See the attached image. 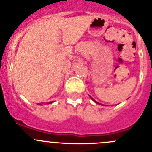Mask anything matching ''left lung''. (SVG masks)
Returning <instances> with one entry per match:
<instances>
[{"label":"left lung","instance_id":"obj_1","mask_svg":"<svg viewBox=\"0 0 152 152\" xmlns=\"http://www.w3.org/2000/svg\"><path fill=\"white\" fill-rule=\"evenodd\" d=\"M90 97H91V96H90ZM91 99H92V100H93V101H94V102H96V103H97V104H99V105H102V104H100V103H99V102H96V100H94V99H92V97H91Z\"/></svg>","mask_w":152,"mask_h":152}]
</instances>
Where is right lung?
<instances>
[{
	"instance_id": "1",
	"label": "right lung",
	"mask_w": 152,
	"mask_h": 152,
	"mask_svg": "<svg viewBox=\"0 0 152 152\" xmlns=\"http://www.w3.org/2000/svg\"><path fill=\"white\" fill-rule=\"evenodd\" d=\"M50 103H52V102H50ZM39 105H40V104H39Z\"/></svg>"
}]
</instances>
